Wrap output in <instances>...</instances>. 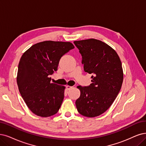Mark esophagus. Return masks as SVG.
<instances>
[{
    "label": "esophagus",
    "mask_w": 146,
    "mask_h": 146,
    "mask_svg": "<svg viewBox=\"0 0 146 146\" xmlns=\"http://www.w3.org/2000/svg\"><path fill=\"white\" fill-rule=\"evenodd\" d=\"M72 88H73V87H71V86H70V85H67V86H66V88H67V90H71Z\"/></svg>",
    "instance_id": "obj_1"
}]
</instances>
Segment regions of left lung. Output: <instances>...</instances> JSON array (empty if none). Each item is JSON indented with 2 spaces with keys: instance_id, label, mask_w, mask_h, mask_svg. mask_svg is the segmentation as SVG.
I'll return each instance as SVG.
<instances>
[{
  "instance_id": "8db88e82",
  "label": "left lung",
  "mask_w": 146,
  "mask_h": 146,
  "mask_svg": "<svg viewBox=\"0 0 146 146\" xmlns=\"http://www.w3.org/2000/svg\"><path fill=\"white\" fill-rule=\"evenodd\" d=\"M74 43L82 55L84 71L93 74L89 87H77L80 91L77 110L85 117L99 116L108 110L120 92L123 81L121 62L115 50L102 41L91 38Z\"/></svg>"
}]
</instances>
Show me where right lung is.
I'll return each instance as SVG.
<instances>
[{
	"instance_id": "right-lung-1",
	"label": "right lung",
	"mask_w": 146,
	"mask_h": 146,
	"mask_svg": "<svg viewBox=\"0 0 146 146\" xmlns=\"http://www.w3.org/2000/svg\"><path fill=\"white\" fill-rule=\"evenodd\" d=\"M74 48L70 42L44 41L32 46L21 56L17 83L25 104L35 115L48 117L60 108L66 87L51 83L49 75L58 70L61 58Z\"/></svg>"
}]
</instances>
